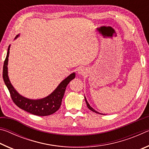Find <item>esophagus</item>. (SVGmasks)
<instances>
[{
	"mask_svg": "<svg viewBox=\"0 0 149 149\" xmlns=\"http://www.w3.org/2000/svg\"><path fill=\"white\" fill-rule=\"evenodd\" d=\"M87 72V69H85L84 67H81L78 69V73L81 75H84Z\"/></svg>",
	"mask_w": 149,
	"mask_h": 149,
	"instance_id": "esophagus-1",
	"label": "esophagus"
}]
</instances>
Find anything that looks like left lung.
<instances>
[{
  "instance_id": "1",
  "label": "left lung",
  "mask_w": 149,
  "mask_h": 149,
  "mask_svg": "<svg viewBox=\"0 0 149 149\" xmlns=\"http://www.w3.org/2000/svg\"><path fill=\"white\" fill-rule=\"evenodd\" d=\"M85 102H86V104H87V107H88V108H89V110H91V111H93V112H95V113H98V114H99V112H97V111H96V110H95L94 109H93V108L92 107H91V106L89 105V103H88V102L87 101V100H86V98H85Z\"/></svg>"
}]
</instances>
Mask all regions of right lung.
Listing matches in <instances>:
<instances>
[{
	"label": "right lung",
	"mask_w": 149,
	"mask_h": 149,
	"mask_svg": "<svg viewBox=\"0 0 149 149\" xmlns=\"http://www.w3.org/2000/svg\"><path fill=\"white\" fill-rule=\"evenodd\" d=\"M18 35H17L16 37ZM9 50L10 46L8 47L6 57L4 62L2 77H3L4 84H6L7 88H8L10 97L15 104L30 114L39 116H49L56 112L61 105L62 100L64 97L65 88H66L68 84H69L70 81L75 78V73L70 74L68 77L63 80L56 89L48 97L39 100L27 99V98L20 95L15 90L9 80L8 76V67H7L9 56Z\"/></svg>",
	"instance_id": "obj_1"
}]
</instances>
